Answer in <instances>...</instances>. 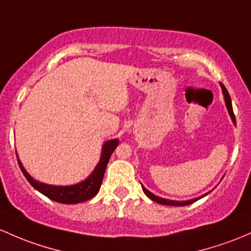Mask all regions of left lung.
Returning a JSON list of instances; mask_svg holds the SVG:
<instances>
[{"label": "left lung", "mask_w": 251, "mask_h": 251, "mask_svg": "<svg viewBox=\"0 0 251 251\" xmlns=\"http://www.w3.org/2000/svg\"><path fill=\"white\" fill-rule=\"evenodd\" d=\"M220 85H222L224 97H225V103H226V106H227V110H228V112H230L231 117H232L233 122L236 123V117H234V114H233L232 104H231L230 94H228L227 90H226V87H225V86L223 85V83H220ZM142 190H144V193L146 194V195L148 196V198L151 199V200H153V201L158 202V203H161V204H168V206H188V204L193 203V202H195L196 200H199V199H194V200H188V201H174V200H166V199L159 198V196L153 195V194L151 193V191H148L145 187H142Z\"/></svg>", "instance_id": "8db88e82"}]
</instances>
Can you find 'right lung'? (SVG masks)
<instances>
[{
    "label": "right lung",
    "mask_w": 251,
    "mask_h": 251,
    "mask_svg": "<svg viewBox=\"0 0 251 251\" xmlns=\"http://www.w3.org/2000/svg\"><path fill=\"white\" fill-rule=\"evenodd\" d=\"M118 140H110L106 141L103 146V152H101V158L99 160L98 165L96 166L94 171L91 174V176L87 179H85L83 182L79 183V184L71 185V187H56V185H48L44 183L37 182L36 179L32 178L31 176L26 172V170L24 169L23 164L20 163V160L18 159L19 166H20L21 171H23L24 176L26 177V179L28 180L29 184L37 189L43 195H45L47 198H49L50 200H53L56 202H60V203H67V204H73V203H79V202L87 201L90 199H92L94 195L99 191L101 182H103V177L105 174V169H106L107 163H109V159L111 157L112 152L115 151V148L117 147Z\"/></svg>",
    "instance_id": "1"
}]
</instances>
